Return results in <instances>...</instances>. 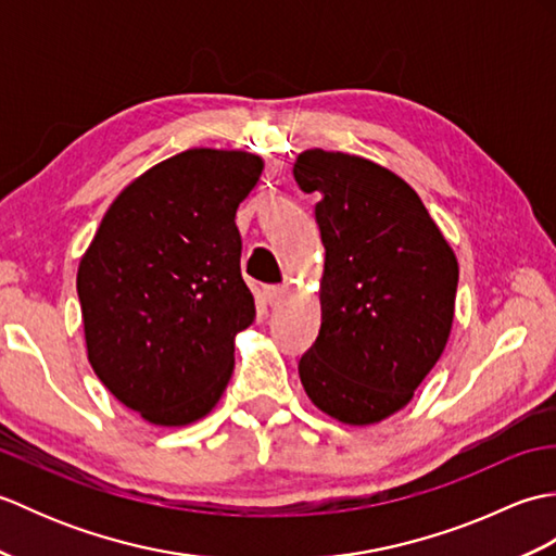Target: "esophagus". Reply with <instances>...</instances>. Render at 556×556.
<instances>
[{"label":"esophagus","instance_id":"34e87169","mask_svg":"<svg viewBox=\"0 0 556 556\" xmlns=\"http://www.w3.org/2000/svg\"><path fill=\"white\" fill-rule=\"evenodd\" d=\"M265 301L269 305H281L289 296V287H265Z\"/></svg>","mask_w":556,"mask_h":556}]
</instances>
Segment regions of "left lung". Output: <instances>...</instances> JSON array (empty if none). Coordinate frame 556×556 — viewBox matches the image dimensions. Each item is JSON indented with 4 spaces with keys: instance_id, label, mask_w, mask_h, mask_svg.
<instances>
[{
    "instance_id": "8db88e82",
    "label": "left lung",
    "mask_w": 556,
    "mask_h": 556,
    "mask_svg": "<svg viewBox=\"0 0 556 556\" xmlns=\"http://www.w3.org/2000/svg\"><path fill=\"white\" fill-rule=\"evenodd\" d=\"M293 176L317 193L323 325L299 375L313 404L353 428L404 408L442 358L458 260L418 193L349 152L303 150Z\"/></svg>"
}]
</instances>
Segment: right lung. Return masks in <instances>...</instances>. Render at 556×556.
<instances>
[{"instance_id": "1", "label": "right lung", "mask_w": 556, "mask_h": 556, "mask_svg": "<svg viewBox=\"0 0 556 556\" xmlns=\"http://www.w3.org/2000/svg\"><path fill=\"white\" fill-rule=\"evenodd\" d=\"M263 167L245 150L179 152L114 198L80 257L92 370L160 428L205 418L229 384L233 339L255 317L233 219Z\"/></svg>"}]
</instances>
